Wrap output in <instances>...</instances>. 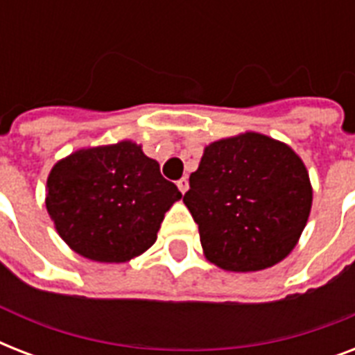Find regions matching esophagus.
Instances as JSON below:
<instances>
[{
    "instance_id": "esophagus-1",
    "label": "esophagus",
    "mask_w": 355,
    "mask_h": 355,
    "mask_svg": "<svg viewBox=\"0 0 355 355\" xmlns=\"http://www.w3.org/2000/svg\"><path fill=\"white\" fill-rule=\"evenodd\" d=\"M177 186L178 189H180V193H186V191H188V180H186V178H180L177 182Z\"/></svg>"
}]
</instances>
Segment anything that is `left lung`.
<instances>
[{
    "instance_id": "8db88e82",
    "label": "left lung",
    "mask_w": 355,
    "mask_h": 355,
    "mask_svg": "<svg viewBox=\"0 0 355 355\" xmlns=\"http://www.w3.org/2000/svg\"><path fill=\"white\" fill-rule=\"evenodd\" d=\"M184 202L206 258L248 272L278 263L297 245L311 210V184L291 147L247 132L206 147Z\"/></svg>"
}]
</instances>
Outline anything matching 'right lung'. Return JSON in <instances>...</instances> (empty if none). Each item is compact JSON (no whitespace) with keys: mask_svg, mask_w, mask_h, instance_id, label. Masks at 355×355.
I'll list each match as a JSON object with an SVG mask.
<instances>
[{"mask_svg":"<svg viewBox=\"0 0 355 355\" xmlns=\"http://www.w3.org/2000/svg\"><path fill=\"white\" fill-rule=\"evenodd\" d=\"M182 197L158 162L132 141L83 149L47 178L46 206L75 252L123 263L156 241L164 214Z\"/></svg>","mask_w":355,"mask_h":355,"instance_id":"1","label":"right lung"}]
</instances>
